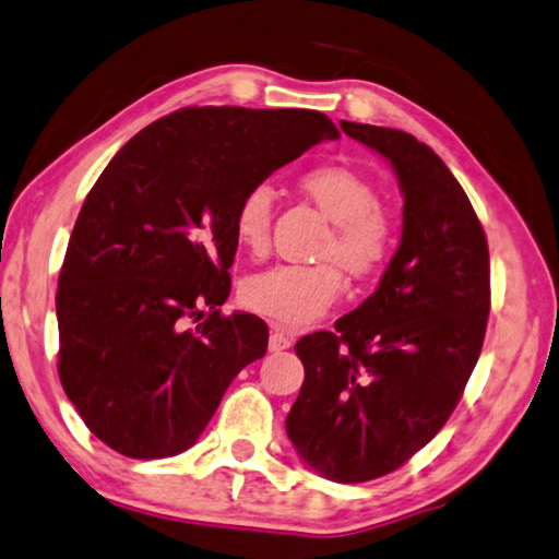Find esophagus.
I'll return each mask as SVG.
<instances>
[{
    "mask_svg": "<svg viewBox=\"0 0 559 559\" xmlns=\"http://www.w3.org/2000/svg\"><path fill=\"white\" fill-rule=\"evenodd\" d=\"M289 346H292V336L285 334V331H282L280 326H274L272 334H270V350H272V354H280V350H285Z\"/></svg>",
    "mask_w": 559,
    "mask_h": 559,
    "instance_id": "34e87169",
    "label": "esophagus"
}]
</instances>
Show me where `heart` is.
Masks as SVG:
<instances>
[{
	"label": "heart",
	"mask_w": 559,
	"mask_h": 559,
	"mask_svg": "<svg viewBox=\"0 0 559 559\" xmlns=\"http://www.w3.org/2000/svg\"><path fill=\"white\" fill-rule=\"evenodd\" d=\"M301 191L334 221L319 264H274L254 274L242 287L250 309L285 326H307L326 314L344 292V272L368 280L385 267L395 250V218L380 205L376 183L344 164H324L299 179ZM274 215V191L270 183H252L240 195L233 215V230L245 250H267ZM338 259V263L333 260Z\"/></svg>",
	"instance_id": "1"
}]
</instances>
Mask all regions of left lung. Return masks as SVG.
Wrapping results in <instances>:
<instances>
[{
    "instance_id": "left-lung-1",
    "label": "left lung",
    "mask_w": 559,
    "mask_h": 559,
    "mask_svg": "<svg viewBox=\"0 0 559 559\" xmlns=\"http://www.w3.org/2000/svg\"><path fill=\"white\" fill-rule=\"evenodd\" d=\"M341 130L393 164L403 238L364 305L297 341L305 383L287 435L314 472L360 484L409 462L454 413L481 356L491 267L481 221L435 150L390 127Z\"/></svg>"
}]
</instances>
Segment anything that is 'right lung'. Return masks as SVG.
I'll return each instance as SVG.
<instances>
[{
  "instance_id": "add662e5",
  "label": "right lung",
  "mask_w": 559,
  "mask_h": 559,
  "mask_svg": "<svg viewBox=\"0 0 559 559\" xmlns=\"http://www.w3.org/2000/svg\"><path fill=\"white\" fill-rule=\"evenodd\" d=\"M336 136L317 110L183 107L105 166L56 292L58 378L100 442L132 459L186 452L233 378L264 356L260 317L221 314L238 250L235 205Z\"/></svg>"
}]
</instances>
